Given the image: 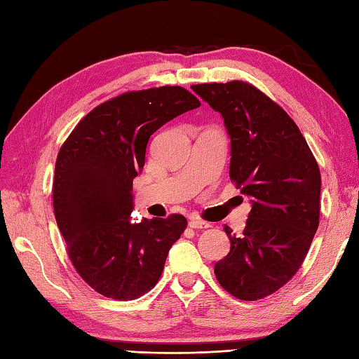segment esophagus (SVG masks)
<instances>
[{"label": "esophagus", "mask_w": 359, "mask_h": 359, "mask_svg": "<svg viewBox=\"0 0 359 359\" xmlns=\"http://www.w3.org/2000/svg\"><path fill=\"white\" fill-rule=\"evenodd\" d=\"M188 225L191 226V228H194V230H205V228H210L211 226L210 222H205V220L197 219V217H193L191 220H189Z\"/></svg>", "instance_id": "1"}]
</instances>
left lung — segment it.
Segmentation results:
<instances>
[{"mask_svg":"<svg viewBox=\"0 0 359 359\" xmlns=\"http://www.w3.org/2000/svg\"><path fill=\"white\" fill-rule=\"evenodd\" d=\"M191 89L222 116L230 177L251 197L242 234L224 228L231 247L215 274L238 299H262L284 287L309 253L319 225V166L294 121L253 85L234 80Z\"/></svg>","mask_w":359,"mask_h":359,"instance_id":"8db88e82","label":"left lung"}]
</instances>
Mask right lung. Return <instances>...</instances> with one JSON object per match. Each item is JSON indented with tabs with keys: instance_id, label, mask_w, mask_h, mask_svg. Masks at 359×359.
<instances>
[{
	"instance_id": "right-lung-1",
	"label": "right lung",
	"mask_w": 359,
	"mask_h": 359,
	"mask_svg": "<svg viewBox=\"0 0 359 359\" xmlns=\"http://www.w3.org/2000/svg\"><path fill=\"white\" fill-rule=\"evenodd\" d=\"M201 102L180 86L125 93L98 104L60 149L53 212L72 265L106 297L131 301L148 293L187 219L131 222L133 180L144 165L149 137Z\"/></svg>"
}]
</instances>
